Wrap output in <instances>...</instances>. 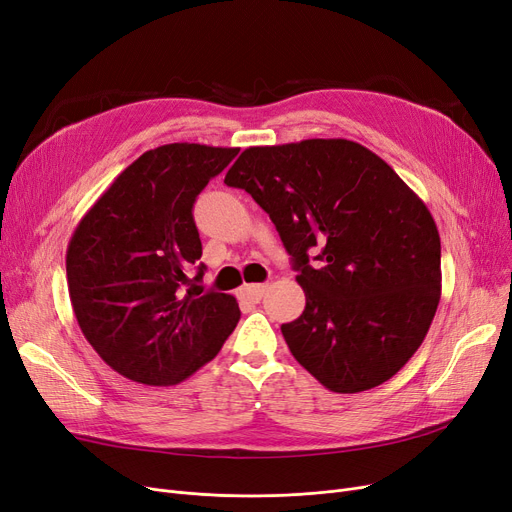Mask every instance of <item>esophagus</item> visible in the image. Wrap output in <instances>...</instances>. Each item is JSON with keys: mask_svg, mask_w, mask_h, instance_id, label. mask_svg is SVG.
I'll return each instance as SVG.
<instances>
[{"mask_svg": "<svg viewBox=\"0 0 512 512\" xmlns=\"http://www.w3.org/2000/svg\"><path fill=\"white\" fill-rule=\"evenodd\" d=\"M266 291H268V285H244L242 289H240V297H244V299H249V301H257L266 295Z\"/></svg>", "mask_w": 512, "mask_h": 512, "instance_id": "obj_1", "label": "esophagus"}]
</instances>
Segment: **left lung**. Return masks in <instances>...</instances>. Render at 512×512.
Here are the masks:
<instances>
[{
	"label": "left lung",
	"instance_id": "8db88e82",
	"mask_svg": "<svg viewBox=\"0 0 512 512\" xmlns=\"http://www.w3.org/2000/svg\"><path fill=\"white\" fill-rule=\"evenodd\" d=\"M225 183L253 196L293 259L306 310L280 329L295 361L333 392L388 382L441 299V238L420 196L348 139L249 147Z\"/></svg>",
	"mask_w": 512,
	"mask_h": 512
}]
</instances>
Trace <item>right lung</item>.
<instances>
[{
	"label": "right lung",
	"mask_w": 512,
	"mask_h": 512,
	"mask_svg": "<svg viewBox=\"0 0 512 512\" xmlns=\"http://www.w3.org/2000/svg\"><path fill=\"white\" fill-rule=\"evenodd\" d=\"M238 147L168 143L116 177L67 246L73 314L103 361L145 386H175L236 329L234 295L204 291L192 208ZM199 268L192 279L188 272Z\"/></svg>",
	"instance_id": "right-lung-1"
}]
</instances>
